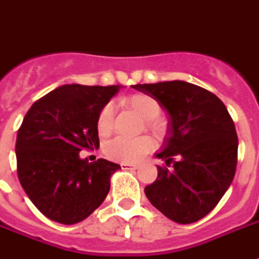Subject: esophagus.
<instances>
[{
	"label": "esophagus",
	"mask_w": 259,
	"mask_h": 259,
	"mask_svg": "<svg viewBox=\"0 0 259 259\" xmlns=\"http://www.w3.org/2000/svg\"><path fill=\"white\" fill-rule=\"evenodd\" d=\"M120 166H122L123 169H135V170L139 168L137 165H133V163H127V162H122L120 163Z\"/></svg>",
	"instance_id": "34e87169"
}]
</instances>
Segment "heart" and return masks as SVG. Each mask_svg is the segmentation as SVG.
<instances>
[{
    "mask_svg": "<svg viewBox=\"0 0 259 259\" xmlns=\"http://www.w3.org/2000/svg\"><path fill=\"white\" fill-rule=\"evenodd\" d=\"M124 104L130 107L135 112L140 115L141 118L146 119L147 127L152 132L158 133L162 129V123L158 120V116L161 113V105L159 102L147 94H133L129 98L124 100ZM97 129L100 135H109L113 129V107L112 104H107L101 108L97 118ZM152 140L147 136L136 137V139H127V137H115L105 144V154L111 159L120 161V162L133 163L140 161L141 158L151 151Z\"/></svg>",
    "mask_w": 259,
    "mask_h": 259,
    "instance_id": "b5f03b06",
    "label": "heart"
}]
</instances>
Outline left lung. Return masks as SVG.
Segmentation results:
<instances>
[{
	"mask_svg": "<svg viewBox=\"0 0 259 259\" xmlns=\"http://www.w3.org/2000/svg\"><path fill=\"white\" fill-rule=\"evenodd\" d=\"M132 87L168 113V133L155 157L174 166H158L157 180L144 189L147 198L174 222H197L233 182L239 148L233 120L215 94L183 80Z\"/></svg>",
	"mask_w": 259,
	"mask_h": 259,
	"instance_id": "8db88e82",
	"label": "left lung"
}]
</instances>
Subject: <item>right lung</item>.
I'll return each mask as SVG.
<instances>
[{"mask_svg": "<svg viewBox=\"0 0 259 259\" xmlns=\"http://www.w3.org/2000/svg\"><path fill=\"white\" fill-rule=\"evenodd\" d=\"M122 85H59L30 107L16 137L18 178L42 215L73 225L101 205L111 176L107 159L89 162L83 150L100 147L97 118Z\"/></svg>", "mask_w": 259, "mask_h": 259, "instance_id": "add662e5", "label": "right lung"}]
</instances>
